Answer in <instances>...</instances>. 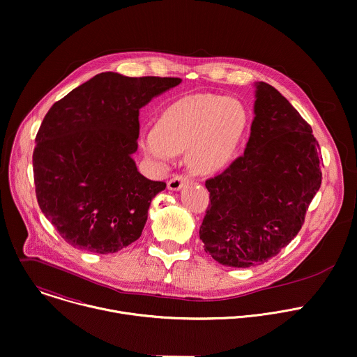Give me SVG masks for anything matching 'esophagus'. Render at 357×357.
Listing matches in <instances>:
<instances>
[{"label":"esophagus","instance_id":"1","mask_svg":"<svg viewBox=\"0 0 357 357\" xmlns=\"http://www.w3.org/2000/svg\"><path fill=\"white\" fill-rule=\"evenodd\" d=\"M189 182V178L185 175H175L172 179L168 181L167 186L169 190H179L185 183Z\"/></svg>","mask_w":357,"mask_h":357}]
</instances>
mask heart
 <instances>
[{"label":"heart","instance_id":"1","mask_svg":"<svg viewBox=\"0 0 357 357\" xmlns=\"http://www.w3.org/2000/svg\"><path fill=\"white\" fill-rule=\"evenodd\" d=\"M245 126V110L232 98L195 95L171 105L157 129L142 135V150L158 165H168L179 151L197 172L221 168L232 155Z\"/></svg>","mask_w":357,"mask_h":357}]
</instances>
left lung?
<instances>
[{
  "instance_id": "8db88e82",
  "label": "left lung",
  "mask_w": 357,
  "mask_h": 357,
  "mask_svg": "<svg viewBox=\"0 0 357 357\" xmlns=\"http://www.w3.org/2000/svg\"><path fill=\"white\" fill-rule=\"evenodd\" d=\"M255 86L244 154L206 181L210 203L199 235L204 251L229 268L261 265L289 245L322 179L311 126L276 88Z\"/></svg>"
}]
</instances>
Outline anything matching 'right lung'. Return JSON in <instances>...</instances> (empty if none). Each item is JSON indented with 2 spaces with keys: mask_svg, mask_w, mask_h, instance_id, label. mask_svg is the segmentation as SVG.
<instances>
[{
  "mask_svg": "<svg viewBox=\"0 0 357 357\" xmlns=\"http://www.w3.org/2000/svg\"><path fill=\"white\" fill-rule=\"evenodd\" d=\"M181 81L100 73L49 109L33 150L36 197L71 247L114 254L140 238L151 200L167 186L132 158L140 109Z\"/></svg>",
  "mask_w": 357,
  "mask_h": 357,
  "instance_id": "add662e5",
  "label": "right lung"
}]
</instances>
